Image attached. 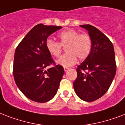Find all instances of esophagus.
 <instances>
[{"instance_id": "34e87169", "label": "esophagus", "mask_w": 125, "mask_h": 125, "mask_svg": "<svg viewBox=\"0 0 125 125\" xmlns=\"http://www.w3.org/2000/svg\"><path fill=\"white\" fill-rule=\"evenodd\" d=\"M69 70V68H68V67H64V71L65 72H67V71Z\"/></svg>"}]
</instances>
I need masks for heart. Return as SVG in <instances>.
Wrapping results in <instances>:
<instances>
[{
	"label": "heart",
	"mask_w": 125,
	"mask_h": 125,
	"mask_svg": "<svg viewBox=\"0 0 125 125\" xmlns=\"http://www.w3.org/2000/svg\"><path fill=\"white\" fill-rule=\"evenodd\" d=\"M60 43L48 39L45 46L52 56H60L62 47H65L66 54L57 60V64L64 67L74 65L79 58L83 60L89 56L92 49V40L87 34H80L73 29L65 30L58 35Z\"/></svg>",
	"instance_id": "obj_1"
}]
</instances>
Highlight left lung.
I'll return each mask as SVG.
<instances>
[{
  "label": "left lung",
  "mask_w": 125,
  "mask_h": 125,
  "mask_svg": "<svg viewBox=\"0 0 125 125\" xmlns=\"http://www.w3.org/2000/svg\"><path fill=\"white\" fill-rule=\"evenodd\" d=\"M88 31L92 40L89 56L77 67V78L73 87L78 97L93 102L106 93L116 73L114 46L99 29L90 24L80 25Z\"/></svg>",
  "instance_id": "1"
}]
</instances>
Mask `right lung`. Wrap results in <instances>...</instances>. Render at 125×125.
I'll use <instances>...</instances> for the list:
<instances>
[{
  "mask_svg": "<svg viewBox=\"0 0 125 125\" xmlns=\"http://www.w3.org/2000/svg\"><path fill=\"white\" fill-rule=\"evenodd\" d=\"M62 28L37 24L15 49V82L27 98L37 103H46L54 97L64 74L63 67L55 64L45 46L48 37ZM52 63L54 66L45 70Z\"/></svg>",
  "mask_w": 125,
  "mask_h": 125,
  "instance_id": "obj_1",
  "label": "right lung"
}]
</instances>
